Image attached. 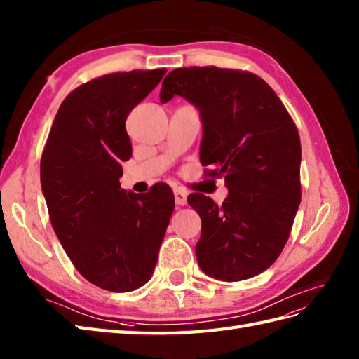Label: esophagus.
Returning a JSON list of instances; mask_svg holds the SVG:
<instances>
[{
  "label": "esophagus",
  "mask_w": 359,
  "mask_h": 359,
  "mask_svg": "<svg viewBox=\"0 0 359 359\" xmlns=\"http://www.w3.org/2000/svg\"><path fill=\"white\" fill-rule=\"evenodd\" d=\"M173 195H175V203H177L178 205H186L187 204V191L186 190L175 189Z\"/></svg>",
  "instance_id": "esophagus-1"
}]
</instances>
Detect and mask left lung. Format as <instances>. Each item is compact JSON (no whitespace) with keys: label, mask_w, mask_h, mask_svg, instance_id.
Listing matches in <instances>:
<instances>
[{"label":"left lung","mask_w":359,"mask_h":359,"mask_svg":"<svg viewBox=\"0 0 359 359\" xmlns=\"http://www.w3.org/2000/svg\"><path fill=\"white\" fill-rule=\"evenodd\" d=\"M181 95L199 109V158L207 177L225 178L222 205L189 195L201 216L199 268L222 282L264 273L280 256L302 201L300 135L290 112L264 79L217 67L177 68L160 97Z\"/></svg>","instance_id":"left-lung-1"}]
</instances>
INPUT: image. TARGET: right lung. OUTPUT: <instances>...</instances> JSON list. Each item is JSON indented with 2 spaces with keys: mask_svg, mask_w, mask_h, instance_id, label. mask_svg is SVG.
I'll return each instance as SVG.
<instances>
[{
  "mask_svg": "<svg viewBox=\"0 0 359 359\" xmlns=\"http://www.w3.org/2000/svg\"><path fill=\"white\" fill-rule=\"evenodd\" d=\"M165 68L95 77L60 104L41 156V186L51 225L86 280L129 292L149 282L173 213L172 189L147 194L120 186L133 155L129 112L160 83Z\"/></svg>",
  "mask_w": 359,
  "mask_h": 359,
  "instance_id": "1",
  "label": "right lung"
}]
</instances>
